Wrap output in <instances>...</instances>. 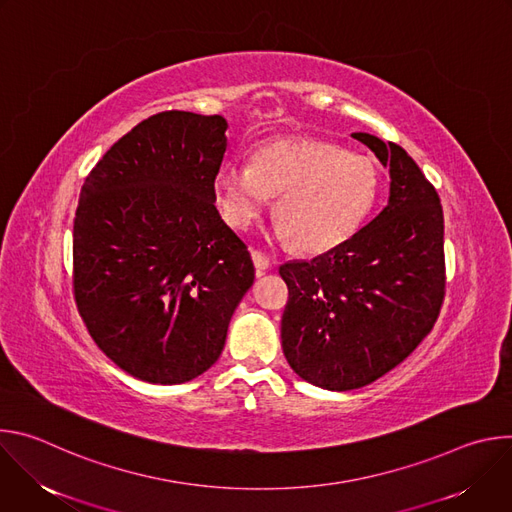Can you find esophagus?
I'll list each match as a JSON object with an SVG mask.
<instances>
[{
  "label": "esophagus",
  "mask_w": 512,
  "mask_h": 512,
  "mask_svg": "<svg viewBox=\"0 0 512 512\" xmlns=\"http://www.w3.org/2000/svg\"><path fill=\"white\" fill-rule=\"evenodd\" d=\"M251 259H253V265H255V273H257V277H261V275H265V271L269 269V259L261 253V251H251Z\"/></svg>",
  "instance_id": "1"
}]
</instances>
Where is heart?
Returning a JSON list of instances; mask_svg holds the SVG:
<instances>
[{"instance_id": "b5f03b06", "label": "heart", "mask_w": 512, "mask_h": 512, "mask_svg": "<svg viewBox=\"0 0 512 512\" xmlns=\"http://www.w3.org/2000/svg\"><path fill=\"white\" fill-rule=\"evenodd\" d=\"M212 190L225 223L237 231L251 229L277 196V237L318 255L360 229L379 194V168L324 139L281 137L255 150L251 166H218Z\"/></svg>"}]
</instances>
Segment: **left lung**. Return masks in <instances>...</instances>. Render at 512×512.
Returning a JSON list of instances; mask_svg holds the SVG:
<instances>
[{
	"label": "left lung",
	"mask_w": 512,
	"mask_h": 512,
	"mask_svg": "<svg viewBox=\"0 0 512 512\" xmlns=\"http://www.w3.org/2000/svg\"><path fill=\"white\" fill-rule=\"evenodd\" d=\"M389 168L387 206L340 247L279 267L289 287L281 348L304 381L352 391L381 379L431 332L444 302V212L397 143L352 133Z\"/></svg>",
	"instance_id": "left-lung-1"
}]
</instances>
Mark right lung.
I'll return each instance as SVG.
<instances>
[{"label":"right lung","instance_id":"obj_1","mask_svg":"<svg viewBox=\"0 0 512 512\" xmlns=\"http://www.w3.org/2000/svg\"><path fill=\"white\" fill-rule=\"evenodd\" d=\"M227 127L221 115H152L81 188L75 300L97 346L139 381L178 385L208 371L253 285L247 245L214 206Z\"/></svg>","mask_w":512,"mask_h":512}]
</instances>
